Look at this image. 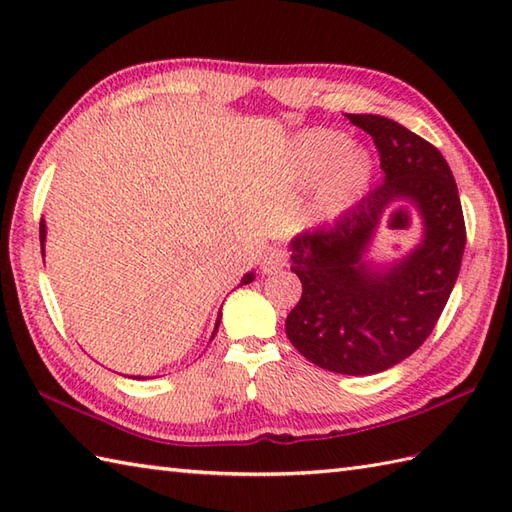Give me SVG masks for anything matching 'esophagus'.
Listing matches in <instances>:
<instances>
[{"mask_svg": "<svg viewBox=\"0 0 512 512\" xmlns=\"http://www.w3.org/2000/svg\"><path fill=\"white\" fill-rule=\"evenodd\" d=\"M284 266H286V253H284V250H279V248L266 250L262 259H259V268H262L264 275H273Z\"/></svg>", "mask_w": 512, "mask_h": 512, "instance_id": "esophagus-1", "label": "esophagus"}]
</instances>
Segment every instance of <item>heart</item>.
<instances>
[{
  "label": "heart",
  "mask_w": 512,
  "mask_h": 512,
  "mask_svg": "<svg viewBox=\"0 0 512 512\" xmlns=\"http://www.w3.org/2000/svg\"><path fill=\"white\" fill-rule=\"evenodd\" d=\"M295 178L317 184L314 211L323 222L339 220L361 198L374 176V160L363 147L334 129H308L290 147Z\"/></svg>",
  "instance_id": "b5f03b06"
}]
</instances>
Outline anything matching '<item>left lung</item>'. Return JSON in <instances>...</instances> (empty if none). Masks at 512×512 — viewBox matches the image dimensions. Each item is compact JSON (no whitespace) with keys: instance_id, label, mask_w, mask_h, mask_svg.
I'll return each instance as SVG.
<instances>
[{"instance_id":"1","label":"left lung","mask_w":512,"mask_h":512,"mask_svg":"<svg viewBox=\"0 0 512 512\" xmlns=\"http://www.w3.org/2000/svg\"><path fill=\"white\" fill-rule=\"evenodd\" d=\"M374 138L383 184L330 228L292 237L290 270L301 299L286 319L297 350L347 376L385 372L427 341L460 273L466 228L458 184L440 151L407 127L376 114H347ZM416 210L421 244L387 267L369 263L382 217Z\"/></svg>"}]
</instances>
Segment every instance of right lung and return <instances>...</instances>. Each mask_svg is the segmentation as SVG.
<instances>
[{"instance_id": "right-lung-1", "label": "right lung", "mask_w": 512, "mask_h": 512, "mask_svg": "<svg viewBox=\"0 0 512 512\" xmlns=\"http://www.w3.org/2000/svg\"><path fill=\"white\" fill-rule=\"evenodd\" d=\"M39 239H41V255H43V244H46V222L41 220V224H39ZM255 279V273H246L244 277H242V281H239V286H244V284H250V281ZM222 314V312H220ZM220 314H217V321H215V330H213V336H215V332H217V328H220ZM211 336V339H213ZM129 378H136V380H140V378H147V376H129Z\"/></svg>"}]
</instances>
